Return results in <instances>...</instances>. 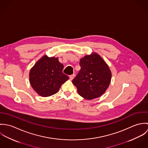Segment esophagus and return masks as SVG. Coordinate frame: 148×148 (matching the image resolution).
I'll use <instances>...</instances> for the list:
<instances>
[{
    "label": "esophagus",
    "instance_id": "esophagus-1",
    "mask_svg": "<svg viewBox=\"0 0 148 148\" xmlns=\"http://www.w3.org/2000/svg\"><path fill=\"white\" fill-rule=\"evenodd\" d=\"M75 74H73V75H70V76H69V79H70V80H72L73 79V78L75 77Z\"/></svg>",
    "mask_w": 148,
    "mask_h": 148
}]
</instances>
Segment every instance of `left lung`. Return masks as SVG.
<instances>
[{
    "mask_svg": "<svg viewBox=\"0 0 148 148\" xmlns=\"http://www.w3.org/2000/svg\"><path fill=\"white\" fill-rule=\"evenodd\" d=\"M81 69L72 80L79 95L86 100L100 97L108 88L111 71L103 59L97 53L86 55L80 59Z\"/></svg>",
    "mask_w": 148,
    "mask_h": 148,
    "instance_id": "8db88e82",
    "label": "left lung"
}]
</instances>
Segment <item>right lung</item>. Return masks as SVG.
Wrapping results in <instances>:
<instances>
[{
	"instance_id": "obj_1",
	"label": "right lung",
	"mask_w": 148,
	"mask_h": 148,
	"mask_svg": "<svg viewBox=\"0 0 148 148\" xmlns=\"http://www.w3.org/2000/svg\"><path fill=\"white\" fill-rule=\"evenodd\" d=\"M64 65L58 58L44 55L31 69L29 82L34 90L42 97L56 93L61 85L69 79L63 72Z\"/></svg>"
}]
</instances>
